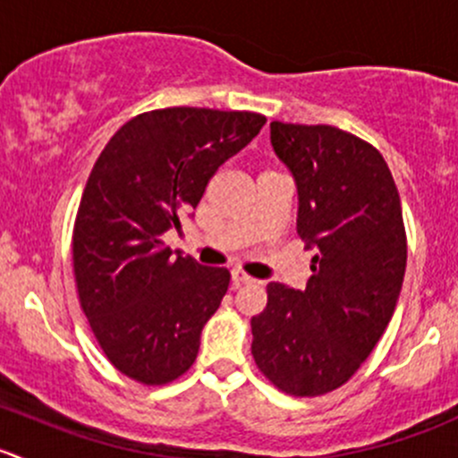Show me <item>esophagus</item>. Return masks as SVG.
Instances as JSON below:
<instances>
[{
    "mask_svg": "<svg viewBox=\"0 0 458 458\" xmlns=\"http://www.w3.org/2000/svg\"><path fill=\"white\" fill-rule=\"evenodd\" d=\"M255 284L252 276H248L243 270H233V288H242V285Z\"/></svg>",
    "mask_w": 458,
    "mask_h": 458,
    "instance_id": "esophagus-1",
    "label": "esophagus"
}]
</instances>
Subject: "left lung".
<instances>
[{"mask_svg": "<svg viewBox=\"0 0 458 458\" xmlns=\"http://www.w3.org/2000/svg\"><path fill=\"white\" fill-rule=\"evenodd\" d=\"M299 192L297 233L315 248L306 290L267 284L252 317V357L281 392L344 386L394 315L408 242L399 191L377 148L335 126L270 123Z\"/></svg>", "mask_w": 458, "mask_h": 458, "instance_id": "obj_1", "label": "left lung"}]
</instances>
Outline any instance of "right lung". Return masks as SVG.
I'll use <instances>...</instances> for the list:
<instances>
[{
	"instance_id": "1",
	"label": "right lung",
	"mask_w": 458,
	"mask_h": 458,
	"mask_svg": "<svg viewBox=\"0 0 458 458\" xmlns=\"http://www.w3.org/2000/svg\"><path fill=\"white\" fill-rule=\"evenodd\" d=\"M266 123L248 110L164 108L123 123L81 195L72 266L81 310L108 361L143 386L195 363L201 330L230 284L225 267L173 252L212 174Z\"/></svg>"
}]
</instances>
